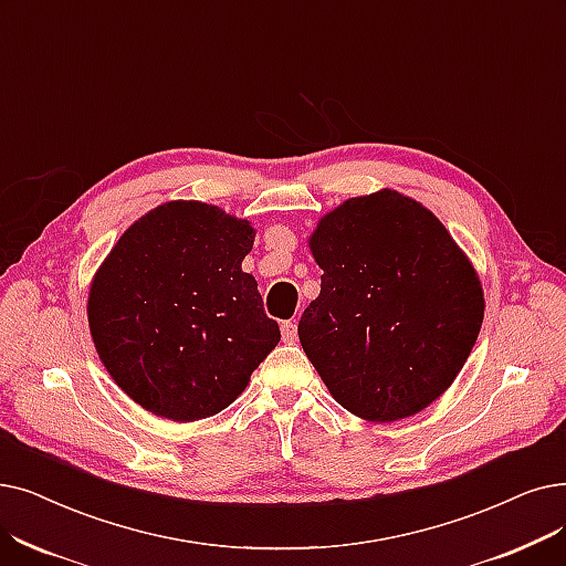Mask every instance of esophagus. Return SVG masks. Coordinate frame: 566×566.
<instances>
[{
	"label": "esophagus",
	"mask_w": 566,
	"mask_h": 566,
	"mask_svg": "<svg viewBox=\"0 0 566 566\" xmlns=\"http://www.w3.org/2000/svg\"><path fill=\"white\" fill-rule=\"evenodd\" d=\"M296 337H298V326H296V322H284L282 324V339L284 342H296Z\"/></svg>",
	"instance_id": "1"
}]
</instances>
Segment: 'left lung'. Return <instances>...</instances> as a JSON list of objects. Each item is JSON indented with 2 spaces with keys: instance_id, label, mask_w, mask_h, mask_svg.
I'll list each match as a JSON object with an SVG mask.
<instances>
[{
  "instance_id": "1",
  "label": "left lung",
  "mask_w": 566,
  "mask_h": 566,
  "mask_svg": "<svg viewBox=\"0 0 566 566\" xmlns=\"http://www.w3.org/2000/svg\"><path fill=\"white\" fill-rule=\"evenodd\" d=\"M310 252L322 293L298 337L335 402L373 423L432 405L470 358L485 310L479 273L447 227L379 189L318 219Z\"/></svg>"
}]
</instances>
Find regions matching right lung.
<instances>
[{
  "label": "right lung",
  "mask_w": 566,
  "mask_h": 566,
  "mask_svg": "<svg viewBox=\"0 0 566 566\" xmlns=\"http://www.w3.org/2000/svg\"><path fill=\"white\" fill-rule=\"evenodd\" d=\"M256 231L201 201L157 206L119 235L94 273L87 322L113 381L161 419L227 409L277 347L259 284L242 273Z\"/></svg>",
  "instance_id": "right-lung-1"
}]
</instances>
